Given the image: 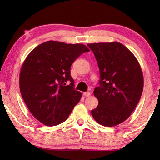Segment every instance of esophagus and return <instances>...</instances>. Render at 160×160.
Wrapping results in <instances>:
<instances>
[{"instance_id":"esophagus-1","label":"esophagus","mask_w":160,"mask_h":160,"mask_svg":"<svg viewBox=\"0 0 160 160\" xmlns=\"http://www.w3.org/2000/svg\"><path fill=\"white\" fill-rule=\"evenodd\" d=\"M91 95V93L89 92H84V95L85 97H89Z\"/></svg>"}]
</instances>
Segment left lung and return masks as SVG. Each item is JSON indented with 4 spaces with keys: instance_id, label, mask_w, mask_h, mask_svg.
<instances>
[{
    "instance_id": "1",
    "label": "left lung",
    "mask_w": 160,
    "mask_h": 160,
    "mask_svg": "<svg viewBox=\"0 0 160 160\" xmlns=\"http://www.w3.org/2000/svg\"><path fill=\"white\" fill-rule=\"evenodd\" d=\"M100 70V86L94 89L98 106L92 115L98 124L113 127L125 121L141 99L143 76L132 52L117 41L88 43Z\"/></svg>"
}]
</instances>
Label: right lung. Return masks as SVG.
<instances>
[{
    "label": "right lung",
    "mask_w": 160,
    "mask_h": 160,
    "mask_svg": "<svg viewBox=\"0 0 160 160\" xmlns=\"http://www.w3.org/2000/svg\"><path fill=\"white\" fill-rule=\"evenodd\" d=\"M85 52L82 43L49 41L32 50L24 61L19 73V89L32 116L47 126L65 122L82 93L74 89L71 66ZM71 82L69 85L67 81Z\"/></svg>",
    "instance_id": "right-lung-1"
}]
</instances>
